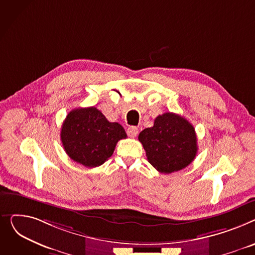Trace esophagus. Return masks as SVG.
Masks as SVG:
<instances>
[{"label": "esophagus", "mask_w": 255, "mask_h": 255, "mask_svg": "<svg viewBox=\"0 0 255 255\" xmlns=\"http://www.w3.org/2000/svg\"><path fill=\"white\" fill-rule=\"evenodd\" d=\"M127 132H128V136H129L130 138H134V137H136L137 134H138L139 129H138V128H136V127H129V128H128Z\"/></svg>", "instance_id": "obj_1"}]
</instances>
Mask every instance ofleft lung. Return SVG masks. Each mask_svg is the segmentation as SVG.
Segmentation results:
<instances>
[{"mask_svg": "<svg viewBox=\"0 0 255 255\" xmlns=\"http://www.w3.org/2000/svg\"><path fill=\"white\" fill-rule=\"evenodd\" d=\"M148 161L160 173L170 174L186 168L198 152L193 126L180 115H158L152 128L139 133Z\"/></svg>", "mask_w": 255, "mask_h": 255, "instance_id": "left-lung-1", "label": "left lung"}]
</instances>
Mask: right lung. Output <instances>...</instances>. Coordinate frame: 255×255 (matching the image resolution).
<instances>
[{
    "mask_svg": "<svg viewBox=\"0 0 255 255\" xmlns=\"http://www.w3.org/2000/svg\"><path fill=\"white\" fill-rule=\"evenodd\" d=\"M126 138L125 128L118 123L108 122L95 107L72 110L61 131L67 154L87 168L103 164L113 154L117 142Z\"/></svg>",
    "mask_w": 255,
    "mask_h": 255,
    "instance_id": "1",
    "label": "right lung"
}]
</instances>
